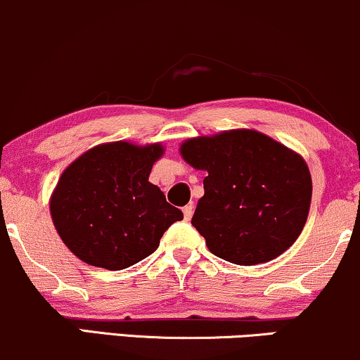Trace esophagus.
Listing matches in <instances>:
<instances>
[{
    "instance_id": "obj_1",
    "label": "esophagus",
    "mask_w": 360,
    "mask_h": 360,
    "mask_svg": "<svg viewBox=\"0 0 360 360\" xmlns=\"http://www.w3.org/2000/svg\"><path fill=\"white\" fill-rule=\"evenodd\" d=\"M183 212H184V219L186 221H191V217H193V212H194L193 204H188V206H184L183 207Z\"/></svg>"
}]
</instances>
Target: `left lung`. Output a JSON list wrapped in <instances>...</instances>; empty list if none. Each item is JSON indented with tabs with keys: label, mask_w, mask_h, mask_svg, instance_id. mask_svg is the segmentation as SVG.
Masks as SVG:
<instances>
[{
	"label": "left lung",
	"mask_w": 360,
	"mask_h": 360,
	"mask_svg": "<svg viewBox=\"0 0 360 360\" xmlns=\"http://www.w3.org/2000/svg\"><path fill=\"white\" fill-rule=\"evenodd\" d=\"M181 154L207 172L191 224L214 256L254 266L281 256L302 233L312 181L299 154L251 129L189 139Z\"/></svg>",
	"instance_id": "obj_1"
}]
</instances>
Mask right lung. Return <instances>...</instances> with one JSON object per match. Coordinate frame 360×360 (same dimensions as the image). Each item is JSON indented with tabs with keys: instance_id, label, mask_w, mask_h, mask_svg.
Instances as JSON below:
<instances>
[{
	"instance_id": "right-lung-1",
	"label": "right lung",
	"mask_w": 360,
	"mask_h": 360,
	"mask_svg": "<svg viewBox=\"0 0 360 360\" xmlns=\"http://www.w3.org/2000/svg\"><path fill=\"white\" fill-rule=\"evenodd\" d=\"M165 149L117 141L66 167L51 195L58 234L81 261L121 271L151 256L183 212L166 201L149 172Z\"/></svg>"
}]
</instances>
